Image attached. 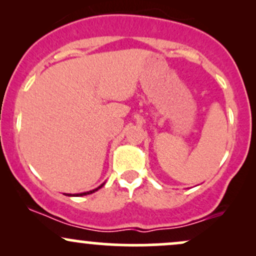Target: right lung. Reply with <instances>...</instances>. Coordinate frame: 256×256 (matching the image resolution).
<instances>
[{
  "instance_id": "obj_1",
  "label": "right lung",
  "mask_w": 256,
  "mask_h": 256,
  "mask_svg": "<svg viewBox=\"0 0 256 256\" xmlns=\"http://www.w3.org/2000/svg\"><path fill=\"white\" fill-rule=\"evenodd\" d=\"M104 183L100 185V186L96 188V189H94V190H90V192H80V194H66V195H67V196H76V198H79V196H85V195H89V194H92V192H98V189H101V188L104 186Z\"/></svg>"
}]
</instances>
